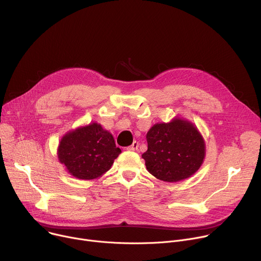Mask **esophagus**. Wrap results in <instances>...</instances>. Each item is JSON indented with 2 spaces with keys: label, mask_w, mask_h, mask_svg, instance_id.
<instances>
[{
  "label": "esophagus",
  "mask_w": 261,
  "mask_h": 261,
  "mask_svg": "<svg viewBox=\"0 0 261 261\" xmlns=\"http://www.w3.org/2000/svg\"><path fill=\"white\" fill-rule=\"evenodd\" d=\"M138 146H139V143H138L137 141H134L131 145H129V146L127 147V150H128V151H136L137 148H138Z\"/></svg>",
  "instance_id": "obj_1"
}]
</instances>
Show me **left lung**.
Wrapping results in <instances>:
<instances>
[{
    "label": "left lung",
    "instance_id": "8db88e82",
    "mask_svg": "<svg viewBox=\"0 0 261 261\" xmlns=\"http://www.w3.org/2000/svg\"><path fill=\"white\" fill-rule=\"evenodd\" d=\"M147 151L142 154L147 171L164 181L190 177L201 166L205 143L197 128L179 118L155 124L146 133Z\"/></svg>",
    "mask_w": 261,
    "mask_h": 261
}]
</instances>
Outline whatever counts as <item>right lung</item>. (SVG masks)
<instances>
[{
  "label": "right lung",
  "mask_w": 261,
  "mask_h": 261,
  "mask_svg": "<svg viewBox=\"0 0 261 261\" xmlns=\"http://www.w3.org/2000/svg\"><path fill=\"white\" fill-rule=\"evenodd\" d=\"M121 152L111 133L100 124L92 123L62 137L58 158L71 175L89 180L109 170Z\"/></svg>",
  "instance_id": "add662e5"
}]
</instances>
